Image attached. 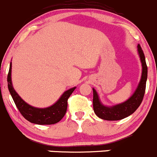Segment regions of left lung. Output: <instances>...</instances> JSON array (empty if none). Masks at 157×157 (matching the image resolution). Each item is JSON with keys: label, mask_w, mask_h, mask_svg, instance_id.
Listing matches in <instances>:
<instances>
[{"label": "left lung", "mask_w": 157, "mask_h": 157, "mask_svg": "<svg viewBox=\"0 0 157 157\" xmlns=\"http://www.w3.org/2000/svg\"><path fill=\"white\" fill-rule=\"evenodd\" d=\"M137 52L140 57L142 65V73L140 82L132 96L124 102L117 105L108 106L102 103L97 92L93 88V110L99 118L107 121H118L123 119L134 113L140 106L146 89L147 79V66L145 60L144 54L140 45H137Z\"/></svg>", "instance_id": "8db88e82"}]
</instances>
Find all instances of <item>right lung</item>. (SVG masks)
Segmentation results:
<instances>
[{"instance_id": "add662e5", "label": "right lung", "mask_w": 157, "mask_h": 157, "mask_svg": "<svg viewBox=\"0 0 157 157\" xmlns=\"http://www.w3.org/2000/svg\"><path fill=\"white\" fill-rule=\"evenodd\" d=\"M11 69L12 63L10 62L7 76L8 89L17 109L22 115L29 122L36 124H53L61 121L67 111V99L76 89V86L66 90L58 101L51 106L46 108H37L25 102L14 90L11 80Z\"/></svg>"}]
</instances>
